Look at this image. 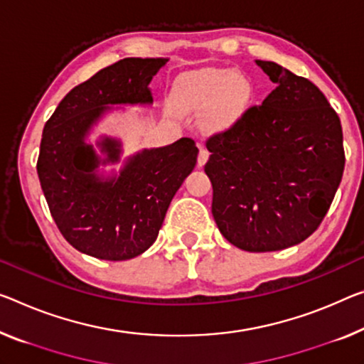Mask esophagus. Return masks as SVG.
<instances>
[{
	"label": "esophagus",
	"mask_w": 364,
	"mask_h": 364,
	"mask_svg": "<svg viewBox=\"0 0 364 364\" xmlns=\"http://www.w3.org/2000/svg\"><path fill=\"white\" fill-rule=\"evenodd\" d=\"M208 156H210L208 151L200 146V153H198V159H197L198 167H203L206 164V161H208Z\"/></svg>",
	"instance_id": "34e87169"
}]
</instances>
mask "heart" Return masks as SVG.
I'll return each mask as SVG.
<instances>
[{
  "label": "heart",
  "instance_id": "heart-1",
  "mask_svg": "<svg viewBox=\"0 0 364 364\" xmlns=\"http://www.w3.org/2000/svg\"><path fill=\"white\" fill-rule=\"evenodd\" d=\"M174 100L182 110L206 107L203 128L210 133L226 132L245 114L250 85L231 70H200L181 76L174 86Z\"/></svg>",
  "mask_w": 364,
  "mask_h": 364
}]
</instances>
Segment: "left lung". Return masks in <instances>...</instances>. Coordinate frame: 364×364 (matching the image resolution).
<instances>
[{"instance_id":"obj_1","label":"left lung","mask_w":364,"mask_h":364,"mask_svg":"<svg viewBox=\"0 0 364 364\" xmlns=\"http://www.w3.org/2000/svg\"><path fill=\"white\" fill-rule=\"evenodd\" d=\"M255 63L277 87L206 139L205 172L223 236L247 252H273L303 242L327 215L343 176V133L316 85L273 61Z\"/></svg>"}]
</instances>
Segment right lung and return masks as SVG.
<instances>
[{"instance_id":"1","label":"right lung","mask_w":364,"mask_h":364,"mask_svg":"<svg viewBox=\"0 0 364 364\" xmlns=\"http://www.w3.org/2000/svg\"><path fill=\"white\" fill-rule=\"evenodd\" d=\"M167 58H124L66 94L43 127L37 174L55 223L73 247L102 260H128L149 249L178 187L197 164L198 148L181 138L127 159L120 176L97 174L120 159L105 136L100 159L85 138L115 104H153L148 85Z\"/></svg>"}]
</instances>
